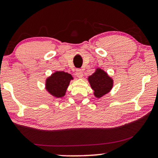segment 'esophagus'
Segmentation results:
<instances>
[{
  "label": "esophagus",
  "instance_id": "34e87169",
  "mask_svg": "<svg viewBox=\"0 0 158 158\" xmlns=\"http://www.w3.org/2000/svg\"><path fill=\"white\" fill-rule=\"evenodd\" d=\"M76 75L79 78H81L82 76H83V73H82L81 70L80 69H77L76 70Z\"/></svg>",
  "mask_w": 158,
  "mask_h": 158
}]
</instances>
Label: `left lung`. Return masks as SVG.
<instances>
[{
  "label": "left lung",
  "mask_w": 158,
  "mask_h": 158,
  "mask_svg": "<svg viewBox=\"0 0 158 158\" xmlns=\"http://www.w3.org/2000/svg\"><path fill=\"white\" fill-rule=\"evenodd\" d=\"M89 81L94 91V95L98 98L110 92L113 83L112 79L100 69H98L92 76L89 77Z\"/></svg>",
  "instance_id": "8db88e82"
}]
</instances>
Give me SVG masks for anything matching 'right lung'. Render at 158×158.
Wrapping results in <instances>:
<instances>
[{
  "label": "right lung",
  "mask_w": 158,
  "mask_h": 158,
  "mask_svg": "<svg viewBox=\"0 0 158 158\" xmlns=\"http://www.w3.org/2000/svg\"><path fill=\"white\" fill-rule=\"evenodd\" d=\"M72 79V75L68 73L56 72L46 80V89L56 97H63Z\"/></svg>",
  "instance_id": "add662e5"
}]
</instances>
